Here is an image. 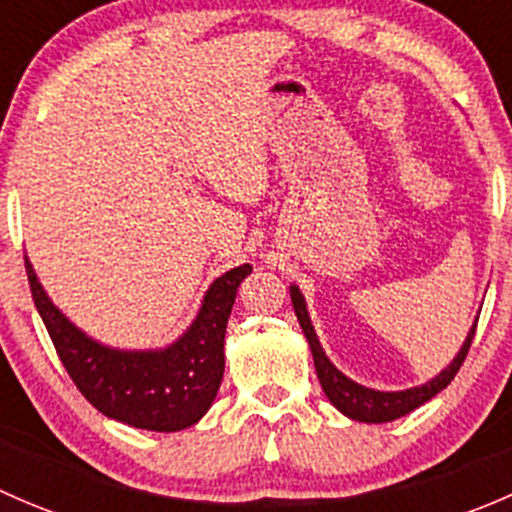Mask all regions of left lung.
Here are the masks:
<instances>
[{
	"label": "left lung",
	"instance_id": "8db88e82",
	"mask_svg": "<svg viewBox=\"0 0 512 512\" xmlns=\"http://www.w3.org/2000/svg\"><path fill=\"white\" fill-rule=\"evenodd\" d=\"M289 297H292V307L299 319V327H302L304 337H307L309 342V349H312L314 369H317L319 384H322L324 394H327V399L332 401L334 409L342 411V414L352 418V421H361V423L396 421V418L411 414V411L418 409V406L431 401L438 391L446 389V386L453 381V376L458 374V369H461L468 349H471L473 334H476V322H478L476 317L466 342L461 344V349H458V354L453 356L451 364H448L446 369L438 371V374L433 376V379H428L426 384L411 386V389H404V391H379V389H369V386L356 384L354 379H349L347 374H342V371L329 361V356L324 354L322 344H319L317 332H314L312 319H309L304 294L299 292L297 285H289Z\"/></svg>",
	"mask_w": 512,
	"mask_h": 512
}]
</instances>
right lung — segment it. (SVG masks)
Returning a JSON list of instances; mask_svg holds the SVG:
<instances>
[{"label":"right lung","mask_w":512,"mask_h":512,"mask_svg":"<svg viewBox=\"0 0 512 512\" xmlns=\"http://www.w3.org/2000/svg\"><path fill=\"white\" fill-rule=\"evenodd\" d=\"M252 265L220 275L205 292L190 327L163 349H116L81 332L41 287L27 260L39 317L81 394L126 426L143 431H183L208 414L225 371V329L240 282Z\"/></svg>","instance_id":"obj_1"}]
</instances>
